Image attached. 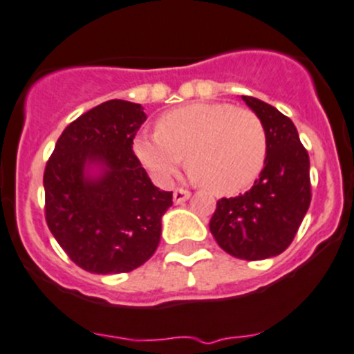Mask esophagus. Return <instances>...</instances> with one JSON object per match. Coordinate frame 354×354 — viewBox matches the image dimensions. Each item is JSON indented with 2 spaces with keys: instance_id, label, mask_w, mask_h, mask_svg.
Returning a JSON list of instances; mask_svg holds the SVG:
<instances>
[{
  "instance_id": "esophagus-1",
  "label": "esophagus",
  "mask_w": 354,
  "mask_h": 354,
  "mask_svg": "<svg viewBox=\"0 0 354 354\" xmlns=\"http://www.w3.org/2000/svg\"><path fill=\"white\" fill-rule=\"evenodd\" d=\"M187 199H190V192L188 190H183V188H178V190H174L173 192V201L174 204H181L185 203Z\"/></svg>"
}]
</instances>
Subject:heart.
<instances>
[{"mask_svg":"<svg viewBox=\"0 0 354 354\" xmlns=\"http://www.w3.org/2000/svg\"><path fill=\"white\" fill-rule=\"evenodd\" d=\"M267 131L252 110L227 102H194L162 115L155 134H140L132 150L160 185L180 171L211 192L232 196L259 178L267 158Z\"/></svg>","mask_w":354,"mask_h":354,"instance_id":"1","label":"heart"}]
</instances>
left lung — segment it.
Instances as JSON below:
<instances>
[{
  "instance_id": "1",
  "label": "left lung",
  "mask_w": 354,
  "mask_h": 354,
  "mask_svg": "<svg viewBox=\"0 0 354 354\" xmlns=\"http://www.w3.org/2000/svg\"><path fill=\"white\" fill-rule=\"evenodd\" d=\"M241 97L266 125V166L246 194L218 201L209 230L229 255L263 260L285 252L309 209V155L288 117L260 99Z\"/></svg>"
}]
</instances>
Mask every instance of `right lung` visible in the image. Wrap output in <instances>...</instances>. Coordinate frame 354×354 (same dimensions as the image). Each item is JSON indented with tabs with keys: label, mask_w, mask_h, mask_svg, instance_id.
<instances>
[{
	"label": "right lung",
	"mask_w": 354,
	"mask_h": 354,
	"mask_svg": "<svg viewBox=\"0 0 354 354\" xmlns=\"http://www.w3.org/2000/svg\"><path fill=\"white\" fill-rule=\"evenodd\" d=\"M145 120L136 102H102L62 131L47 162V225L87 272H131L158 246L173 192L155 187L132 151Z\"/></svg>",
	"instance_id": "obj_1"
}]
</instances>
